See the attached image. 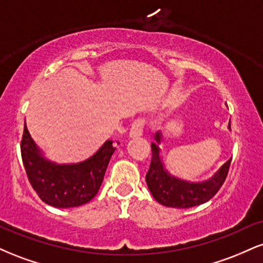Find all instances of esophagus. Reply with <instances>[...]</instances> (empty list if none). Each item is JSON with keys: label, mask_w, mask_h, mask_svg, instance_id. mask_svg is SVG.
Listing matches in <instances>:
<instances>
[{"label": "esophagus", "mask_w": 263, "mask_h": 263, "mask_svg": "<svg viewBox=\"0 0 263 263\" xmlns=\"http://www.w3.org/2000/svg\"><path fill=\"white\" fill-rule=\"evenodd\" d=\"M143 128H144V120H136L132 123L131 129H129V137H140L143 134Z\"/></svg>", "instance_id": "esophagus-1"}]
</instances>
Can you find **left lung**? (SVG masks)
Here are the masks:
<instances>
[{
    "label": "left lung",
    "mask_w": 263,
    "mask_h": 263,
    "mask_svg": "<svg viewBox=\"0 0 263 263\" xmlns=\"http://www.w3.org/2000/svg\"><path fill=\"white\" fill-rule=\"evenodd\" d=\"M228 128L230 129V122H229ZM155 140L156 142L151 143L152 161L146 174V183L151 194L159 204L168 208L185 209V208L206 203L218 193L228 176L231 158L225 162L208 179L203 182H190V180L172 176L170 172L165 170L161 155V147H159L163 140L161 131L156 132Z\"/></svg>",
    "instance_id": "obj_1"
}]
</instances>
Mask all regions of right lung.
Masks as SVG:
<instances>
[{
  "instance_id": "1",
  "label": "right lung",
  "mask_w": 263,
  "mask_h": 263,
  "mask_svg": "<svg viewBox=\"0 0 263 263\" xmlns=\"http://www.w3.org/2000/svg\"><path fill=\"white\" fill-rule=\"evenodd\" d=\"M107 140L91 157L79 163L50 161L35 144L25 122L21 155L27 177L38 197L54 208H75L98 194L111 156L116 149Z\"/></svg>"
}]
</instances>
